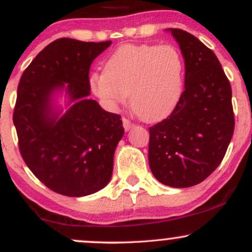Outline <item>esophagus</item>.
I'll use <instances>...</instances> for the list:
<instances>
[{"label": "esophagus", "instance_id": "1", "mask_svg": "<svg viewBox=\"0 0 252 252\" xmlns=\"http://www.w3.org/2000/svg\"><path fill=\"white\" fill-rule=\"evenodd\" d=\"M122 121H123V126H124V129H126V131H128V130H130L132 126H134V123H132L130 120H128V118L123 117Z\"/></svg>", "mask_w": 252, "mask_h": 252}]
</instances>
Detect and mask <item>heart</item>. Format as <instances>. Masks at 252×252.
<instances>
[{
	"instance_id": "b5f03b06",
	"label": "heart",
	"mask_w": 252,
	"mask_h": 252,
	"mask_svg": "<svg viewBox=\"0 0 252 252\" xmlns=\"http://www.w3.org/2000/svg\"><path fill=\"white\" fill-rule=\"evenodd\" d=\"M185 62L172 45H123L103 72L90 77L92 92L110 110L130 104L141 120L158 122L174 111L184 92Z\"/></svg>"
}]
</instances>
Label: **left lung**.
Listing matches in <instances>:
<instances>
[{"instance_id": "8db88e82", "label": "left lung", "mask_w": 252, "mask_h": 252, "mask_svg": "<svg viewBox=\"0 0 252 252\" xmlns=\"http://www.w3.org/2000/svg\"><path fill=\"white\" fill-rule=\"evenodd\" d=\"M185 58V91L166 120L149 128L148 158L161 184L194 186L224 158L235 130L232 90L218 58L198 37L170 28Z\"/></svg>"}]
</instances>
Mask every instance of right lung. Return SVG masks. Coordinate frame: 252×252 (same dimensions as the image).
<instances>
[{"instance_id":"add662e5","label":"right lung","mask_w":252,"mask_h":252,"mask_svg":"<svg viewBox=\"0 0 252 252\" xmlns=\"http://www.w3.org/2000/svg\"><path fill=\"white\" fill-rule=\"evenodd\" d=\"M110 45L58 39L34 58L17 86L13 121L20 153L32 173L59 194H92L111 179L122 120L88 99L90 66ZM60 88L74 103L62 118L51 109V94Z\"/></svg>"}]
</instances>
